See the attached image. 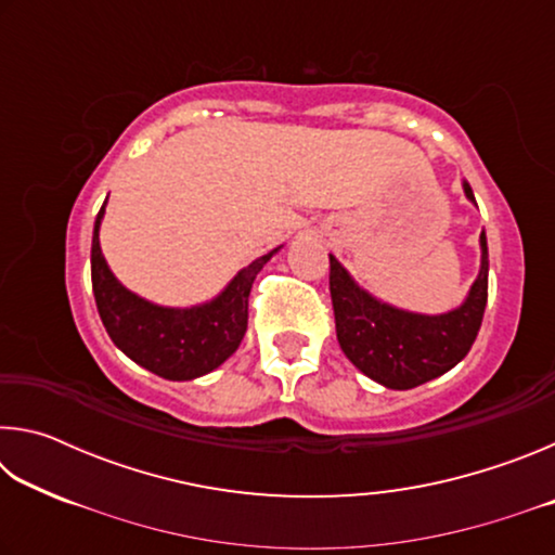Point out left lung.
<instances>
[{"label": "left lung", "instance_id": "obj_1", "mask_svg": "<svg viewBox=\"0 0 555 555\" xmlns=\"http://www.w3.org/2000/svg\"><path fill=\"white\" fill-rule=\"evenodd\" d=\"M463 191L465 198L477 205L467 181H463ZM480 274L463 304L436 315L384 304L357 284L350 271L331 255L335 331L347 360L387 389H413L453 370L469 352L482 325L490 276L485 230L480 234Z\"/></svg>", "mask_w": 555, "mask_h": 555}]
</instances>
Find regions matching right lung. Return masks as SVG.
<instances>
[{
  "label": "right lung",
  "mask_w": 555,
  "mask_h": 555,
  "mask_svg": "<svg viewBox=\"0 0 555 555\" xmlns=\"http://www.w3.org/2000/svg\"><path fill=\"white\" fill-rule=\"evenodd\" d=\"M105 205L107 201L102 203L95 230H92L90 269L92 294H95L102 325L112 343L139 367L171 382L198 379L203 374L218 370L230 354H234L247 333L251 284L281 247L240 269L230 284L205 304L188 308L158 306L121 286L107 267L100 247V224L105 218Z\"/></svg>",
  "instance_id": "add662e5"
}]
</instances>
